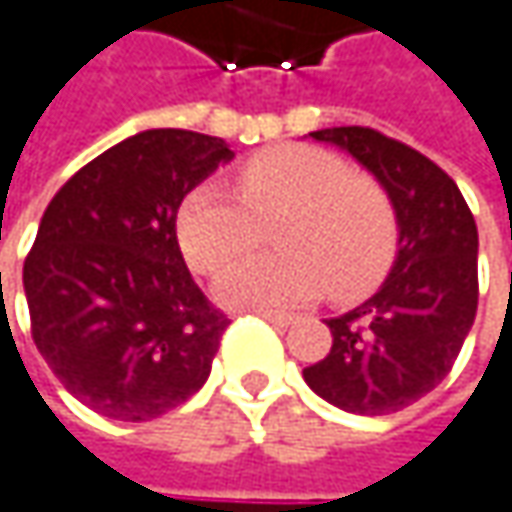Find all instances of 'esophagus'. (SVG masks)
<instances>
[{"label":"esophagus","mask_w":512,"mask_h":512,"mask_svg":"<svg viewBox=\"0 0 512 512\" xmlns=\"http://www.w3.org/2000/svg\"><path fill=\"white\" fill-rule=\"evenodd\" d=\"M259 317H265L268 323H274V326H291L297 317L294 314H285V311H271V309H259L256 311Z\"/></svg>","instance_id":"obj_1"}]
</instances>
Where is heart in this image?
Instances as JSON below:
<instances>
[{
	"label": "heart",
	"instance_id": "b5f03b06",
	"mask_svg": "<svg viewBox=\"0 0 512 512\" xmlns=\"http://www.w3.org/2000/svg\"><path fill=\"white\" fill-rule=\"evenodd\" d=\"M238 198L215 183L195 186L177 209V241L198 274H215L250 250L259 224L276 221L279 253L247 256L218 276L230 306H300L329 291L358 300L396 256V209L382 186L311 145H276L236 174Z\"/></svg>",
	"mask_w": 512,
	"mask_h": 512
}]
</instances>
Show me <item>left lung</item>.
I'll use <instances>...</instances> for the list:
<instances>
[{
  "label": "left lung",
  "mask_w": 512,
  "mask_h": 512,
  "mask_svg": "<svg viewBox=\"0 0 512 512\" xmlns=\"http://www.w3.org/2000/svg\"><path fill=\"white\" fill-rule=\"evenodd\" d=\"M317 142L344 148L396 209L399 250L382 288L329 317L332 349L303 370L329 405L382 417L443 382L478 311V227L457 183L420 151L373 128H326Z\"/></svg>",
  "instance_id": "8db88e82"
}]
</instances>
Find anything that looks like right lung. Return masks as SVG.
<instances>
[{
	"instance_id": "right-lung-1",
	"label": "right lung",
	"mask_w": 512,
	"mask_h": 512,
	"mask_svg": "<svg viewBox=\"0 0 512 512\" xmlns=\"http://www.w3.org/2000/svg\"><path fill=\"white\" fill-rule=\"evenodd\" d=\"M233 151L195 130L128 136L75 171L43 212L22 268L31 338L101 417L145 422L209 379L227 314L177 244V209Z\"/></svg>"
}]
</instances>
